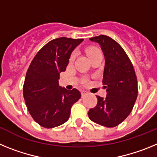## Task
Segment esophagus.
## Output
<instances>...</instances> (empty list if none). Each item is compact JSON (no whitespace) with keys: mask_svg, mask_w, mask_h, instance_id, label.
Here are the masks:
<instances>
[{"mask_svg":"<svg viewBox=\"0 0 157 157\" xmlns=\"http://www.w3.org/2000/svg\"><path fill=\"white\" fill-rule=\"evenodd\" d=\"M81 94H82V97H85L86 95H87V94H88V92L86 90H82V91H81Z\"/></svg>","mask_w":157,"mask_h":157,"instance_id":"34e87169","label":"esophagus"}]
</instances>
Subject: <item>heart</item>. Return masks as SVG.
<instances>
[{
  "label": "heart",
  "instance_id": "b5f03b06",
  "mask_svg": "<svg viewBox=\"0 0 157 157\" xmlns=\"http://www.w3.org/2000/svg\"><path fill=\"white\" fill-rule=\"evenodd\" d=\"M99 51H100V49H98V48H95V47H91V48H87L86 53H87V55L89 56V57L90 58L91 56H93V55H94L95 53H97L98 52H99ZM75 56V52H74V53L71 54V57H70V61H72V60L74 59Z\"/></svg>",
  "mask_w": 157,
  "mask_h": 157
}]
</instances>
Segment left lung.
<instances>
[{
  "instance_id": "1",
  "label": "left lung",
  "mask_w": 157,
  "mask_h": 157,
  "mask_svg": "<svg viewBox=\"0 0 157 157\" xmlns=\"http://www.w3.org/2000/svg\"><path fill=\"white\" fill-rule=\"evenodd\" d=\"M90 40L101 45L105 56L102 82L107 96H97L98 104L89 110V118L104 127H116L130 115L138 97L135 71L125 51L115 40L106 35Z\"/></svg>"
}]
</instances>
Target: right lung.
I'll return each mask as SVG.
<instances>
[{
    "instance_id": "obj_1",
    "label": "right lung",
    "mask_w": 157,
    "mask_h": 157,
    "mask_svg": "<svg viewBox=\"0 0 157 157\" xmlns=\"http://www.w3.org/2000/svg\"><path fill=\"white\" fill-rule=\"evenodd\" d=\"M82 41L65 37L52 40L30 63L23 84V98L30 116L41 127L53 128L67 121L71 106L81 98L77 89L67 90L59 86V79L72 51Z\"/></svg>"
}]
</instances>
